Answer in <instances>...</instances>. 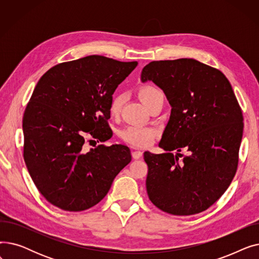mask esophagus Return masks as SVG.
<instances>
[{"label": "esophagus", "instance_id": "34e87169", "mask_svg": "<svg viewBox=\"0 0 259 259\" xmlns=\"http://www.w3.org/2000/svg\"><path fill=\"white\" fill-rule=\"evenodd\" d=\"M142 156H143V152H142V151H138V150L132 151V157H133L134 159H139V158H141Z\"/></svg>", "mask_w": 259, "mask_h": 259}]
</instances>
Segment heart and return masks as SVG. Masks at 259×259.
<instances>
[{
    "label": "heart",
    "instance_id": "heart-1",
    "mask_svg": "<svg viewBox=\"0 0 259 259\" xmlns=\"http://www.w3.org/2000/svg\"><path fill=\"white\" fill-rule=\"evenodd\" d=\"M139 97L141 101L148 108L157 98L162 97V93L153 86H144L139 91ZM124 102V97L121 93H114L109 104V111L113 116L119 114L120 109ZM157 131L151 127L145 126H128L119 132L120 139L137 148H146L152 143L156 137Z\"/></svg>",
    "mask_w": 259,
    "mask_h": 259
}]
</instances>
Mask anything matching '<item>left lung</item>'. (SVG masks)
I'll use <instances>...</instances> for the list:
<instances>
[{
  "mask_svg": "<svg viewBox=\"0 0 259 259\" xmlns=\"http://www.w3.org/2000/svg\"><path fill=\"white\" fill-rule=\"evenodd\" d=\"M147 80L164 91L172 107L158 144L166 153H144L149 199L172 215L200 213L220 199L236 173L240 106L225 74L193 59L149 63L142 71ZM183 148L188 156L180 154Z\"/></svg>",
  "mask_w": 259,
  "mask_h": 259,
  "instance_id": "left-lung-1",
  "label": "left lung"
}]
</instances>
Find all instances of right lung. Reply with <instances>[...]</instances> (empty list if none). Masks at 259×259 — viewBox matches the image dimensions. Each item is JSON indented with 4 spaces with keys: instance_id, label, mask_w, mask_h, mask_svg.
Here are the masks:
<instances>
[{
    "instance_id": "right-lung-1",
    "label": "right lung",
    "mask_w": 259,
    "mask_h": 259,
    "mask_svg": "<svg viewBox=\"0 0 259 259\" xmlns=\"http://www.w3.org/2000/svg\"><path fill=\"white\" fill-rule=\"evenodd\" d=\"M138 66L102 56L65 62L39 78L23 117L24 160L50 203L84 211L99 203L131 161L124 145L83 149L86 137H112L109 104L117 86Z\"/></svg>"
}]
</instances>
